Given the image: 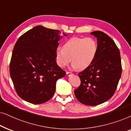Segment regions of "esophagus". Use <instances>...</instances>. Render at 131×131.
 <instances>
[{
	"label": "esophagus",
	"instance_id": "obj_1",
	"mask_svg": "<svg viewBox=\"0 0 131 131\" xmlns=\"http://www.w3.org/2000/svg\"><path fill=\"white\" fill-rule=\"evenodd\" d=\"M71 74H72V72H67V75L68 76H70Z\"/></svg>",
	"mask_w": 131,
	"mask_h": 131
}]
</instances>
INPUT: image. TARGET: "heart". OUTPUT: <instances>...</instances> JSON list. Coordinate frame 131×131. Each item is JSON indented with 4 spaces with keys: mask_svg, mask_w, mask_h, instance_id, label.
<instances>
[{
    "mask_svg": "<svg viewBox=\"0 0 131 131\" xmlns=\"http://www.w3.org/2000/svg\"><path fill=\"white\" fill-rule=\"evenodd\" d=\"M97 50V43L93 38L74 37L66 41L63 48H57L56 58L57 64L61 68L68 65L71 59L72 67L82 70L92 63Z\"/></svg>",
    "mask_w": 131,
    "mask_h": 131,
    "instance_id": "obj_1",
    "label": "heart"
}]
</instances>
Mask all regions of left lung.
<instances>
[{
    "label": "left lung",
    "mask_w": 131,
    "mask_h": 131,
    "mask_svg": "<svg viewBox=\"0 0 131 131\" xmlns=\"http://www.w3.org/2000/svg\"><path fill=\"white\" fill-rule=\"evenodd\" d=\"M97 39V50L89 67L78 74L81 84L74 90L78 101L95 106L111 98L122 75L120 51L114 41L101 31L90 33Z\"/></svg>",
    "instance_id": "left-lung-1"
}]
</instances>
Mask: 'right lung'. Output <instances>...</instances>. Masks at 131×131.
<instances>
[{
  "label": "right lung",
  "mask_w": 131,
  "mask_h": 131,
  "mask_svg": "<svg viewBox=\"0 0 131 131\" xmlns=\"http://www.w3.org/2000/svg\"><path fill=\"white\" fill-rule=\"evenodd\" d=\"M62 38L59 30L36 26L17 40L9 72L17 93L23 100L39 104L53 97L57 80L66 75L56 61Z\"/></svg>",
  "instance_id": "1"
}]
</instances>
